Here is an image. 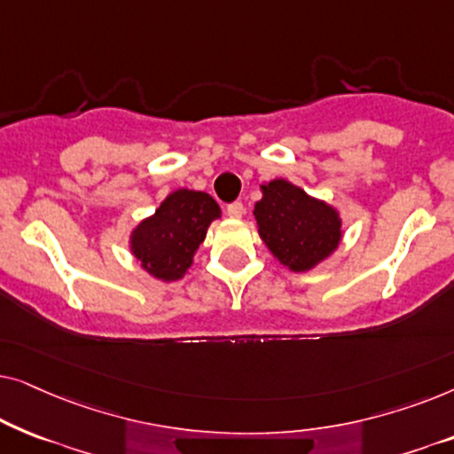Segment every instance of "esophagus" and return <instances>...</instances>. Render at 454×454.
<instances>
[{
    "instance_id": "1",
    "label": "esophagus",
    "mask_w": 454,
    "mask_h": 454,
    "mask_svg": "<svg viewBox=\"0 0 454 454\" xmlns=\"http://www.w3.org/2000/svg\"><path fill=\"white\" fill-rule=\"evenodd\" d=\"M244 204L241 202H233V204H229L227 207V215L231 216V219H241V215H244Z\"/></svg>"
}]
</instances>
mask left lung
Returning <instances> with one entry per match:
<instances>
[{"instance_id": "1", "label": "left lung", "mask_w": 454, "mask_h": 454, "mask_svg": "<svg viewBox=\"0 0 454 454\" xmlns=\"http://www.w3.org/2000/svg\"><path fill=\"white\" fill-rule=\"evenodd\" d=\"M254 207L258 233L278 262L294 272L312 270L339 247L340 216L331 204L308 196L287 179L260 185Z\"/></svg>"}]
</instances>
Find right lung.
<instances>
[{"instance_id": "1", "label": "right lung", "mask_w": 454, "mask_h": 454, "mask_svg": "<svg viewBox=\"0 0 454 454\" xmlns=\"http://www.w3.org/2000/svg\"><path fill=\"white\" fill-rule=\"evenodd\" d=\"M221 216L219 204L207 192L176 190L129 235L132 254L154 278H182L194 260L208 225Z\"/></svg>"}]
</instances>
